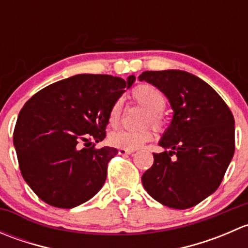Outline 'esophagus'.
Instances as JSON below:
<instances>
[{"label":"esophagus","instance_id":"1","mask_svg":"<svg viewBox=\"0 0 248 248\" xmlns=\"http://www.w3.org/2000/svg\"><path fill=\"white\" fill-rule=\"evenodd\" d=\"M134 151H129V150H124V149H120L119 150V155L121 156H126V155H132Z\"/></svg>","mask_w":248,"mask_h":248}]
</instances>
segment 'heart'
I'll return each instance as SVG.
<instances>
[{"mask_svg":"<svg viewBox=\"0 0 248 248\" xmlns=\"http://www.w3.org/2000/svg\"><path fill=\"white\" fill-rule=\"evenodd\" d=\"M131 96L139 106L147 110L144 124H151L156 127L161 126V112L167 106L166 96L157 87L150 84H140L136 86L132 90ZM121 101H116L112 104L109 111V122L111 126L119 124L120 120H121ZM152 138H154V133L149 128L139 129V131H116L112 132L109 136V142L110 145L119 147V149L134 151V150L140 149L147 141L152 140Z\"/></svg>","mask_w":248,"mask_h":248,"instance_id":"1","label":"heart"}]
</instances>
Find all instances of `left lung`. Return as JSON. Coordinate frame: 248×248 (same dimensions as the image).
Instances as JSON below:
<instances>
[{
	"mask_svg": "<svg viewBox=\"0 0 248 248\" xmlns=\"http://www.w3.org/2000/svg\"><path fill=\"white\" fill-rule=\"evenodd\" d=\"M139 80L169 99L172 120L159 140L164 149L142 174L147 193L172 209H189L214 193L235 150V121L218 93L185 71L142 72ZM170 148V152H167Z\"/></svg>",
	"mask_w": 248,
	"mask_h": 248,
	"instance_id": "obj_1",
	"label": "left lung"
}]
</instances>
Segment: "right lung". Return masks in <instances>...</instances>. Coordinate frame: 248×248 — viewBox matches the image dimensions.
I'll return each mask as SVG.
<instances>
[{"label":"right lung","mask_w":248,"mask_h":248,"mask_svg":"<svg viewBox=\"0 0 248 248\" xmlns=\"http://www.w3.org/2000/svg\"><path fill=\"white\" fill-rule=\"evenodd\" d=\"M134 80L78 74L44 87L25 103L13 142L22 177L38 198L72 209L98 193L117 150L94 145L106 138L110 109Z\"/></svg>","instance_id":"right-lung-1"}]
</instances>
